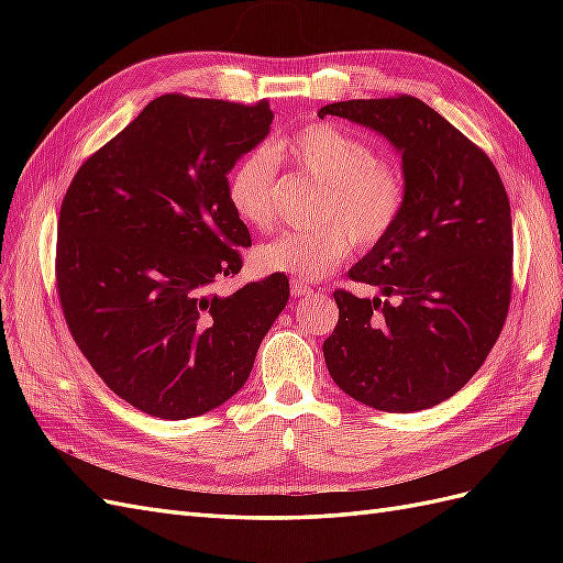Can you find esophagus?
Here are the masks:
<instances>
[{"instance_id":"esophagus-1","label":"esophagus","mask_w":563,"mask_h":563,"mask_svg":"<svg viewBox=\"0 0 563 563\" xmlns=\"http://www.w3.org/2000/svg\"><path fill=\"white\" fill-rule=\"evenodd\" d=\"M291 294L298 296V298H300V296H310V294H312V286L300 282V279H291Z\"/></svg>"}]
</instances>
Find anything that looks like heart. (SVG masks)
I'll return each instance as SVG.
<instances>
[{
	"label": "heart",
	"mask_w": 563,
	"mask_h": 563,
	"mask_svg": "<svg viewBox=\"0 0 563 563\" xmlns=\"http://www.w3.org/2000/svg\"><path fill=\"white\" fill-rule=\"evenodd\" d=\"M277 161L323 185L314 207L321 225L288 230L261 244L253 253L258 269L317 282L347 258L352 240L364 249L376 246L399 223L406 207L401 168L380 159L376 147L360 135L312 122L269 147L246 152L234 164L228 199L246 225L263 230L275 220Z\"/></svg>",
	"instance_id": "obj_1"
}]
</instances>
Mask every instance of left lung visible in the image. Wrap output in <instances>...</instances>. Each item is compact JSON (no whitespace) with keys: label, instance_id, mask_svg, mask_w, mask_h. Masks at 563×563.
Listing matches in <instances>:
<instances>
[{"label":"left lung","instance_id":"left-lung-1","mask_svg":"<svg viewBox=\"0 0 563 563\" xmlns=\"http://www.w3.org/2000/svg\"><path fill=\"white\" fill-rule=\"evenodd\" d=\"M378 131L401 152L406 207L347 277L385 298L338 288L323 340L333 383L371 408L437 406L482 368L512 298V216L482 147L413 96L343 100L319 110Z\"/></svg>","mask_w":563,"mask_h":563}]
</instances>
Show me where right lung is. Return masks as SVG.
<instances>
[{"label":"right lung","instance_id":"add662e5","mask_svg":"<svg viewBox=\"0 0 563 563\" xmlns=\"http://www.w3.org/2000/svg\"><path fill=\"white\" fill-rule=\"evenodd\" d=\"M272 117L267 100L159 96L63 197L56 291L67 329L100 380L147 416L185 420L225 404L286 308V275L213 294L251 246L228 174Z\"/></svg>","mask_w":563,"mask_h":563}]
</instances>
